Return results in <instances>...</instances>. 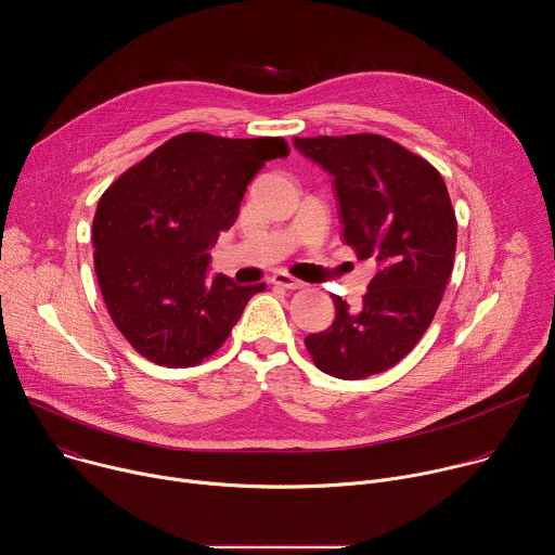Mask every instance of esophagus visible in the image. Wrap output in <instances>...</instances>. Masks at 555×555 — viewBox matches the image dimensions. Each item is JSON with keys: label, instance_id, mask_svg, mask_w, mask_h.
Instances as JSON below:
<instances>
[{"label": "esophagus", "instance_id": "1", "mask_svg": "<svg viewBox=\"0 0 555 555\" xmlns=\"http://www.w3.org/2000/svg\"><path fill=\"white\" fill-rule=\"evenodd\" d=\"M272 283L279 285V287H285V289H300V287H305L302 281L289 276L287 272H276V274L272 276Z\"/></svg>", "mask_w": 555, "mask_h": 555}]
</instances>
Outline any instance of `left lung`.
<instances>
[{
	"label": "left lung",
	"instance_id": "8db88e82",
	"mask_svg": "<svg viewBox=\"0 0 555 555\" xmlns=\"http://www.w3.org/2000/svg\"><path fill=\"white\" fill-rule=\"evenodd\" d=\"M334 178L343 240L377 272L358 307L334 296L336 319L305 347L321 371L362 379L398 364L435 319L456 250V219L439 171L375 133L294 138Z\"/></svg>",
	"mask_w": 555,
	"mask_h": 555
}]
</instances>
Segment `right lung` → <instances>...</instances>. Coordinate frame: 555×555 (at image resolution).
<instances>
[{
	"label": "right lung",
	"mask_w": 555,
	"mask_h": 555,
	"mask_svg": "<svg viewBox=\"0 0 555 555\" xmlns=\"http://www.w3.org/2000/svg\"><path fill=\"white\" fill-rule=\"evenodd\" d=\"M289 153L283 138L180 133L101 197L94 268L114 325L146 360L195 366L230 336L266 283L208 281L210 248L259 169Z\"/></svg>",
	"instance_id": "1"
}]
</instances>
